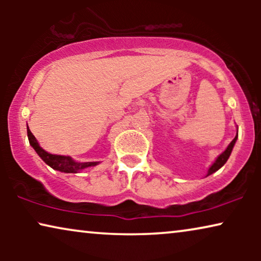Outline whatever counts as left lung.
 I'll return each instance as SVG.
<instances>
[{
    "label": "left lung",
    "instance_id": "1",
    "mask_svg": "<svg viewBox=\"0 0 261 261\" xmlns=\"http://www.w3.org/2000/svg\"><path fill=\"white\" fill-rule=\"evenodd\" d=\"M237 140H238V133H237V135H235V138L233 139V141L230 142L229 145H228V147L224 149V151L221 153V154L217 156L216 158V160L215 162H214L212 165H210V167L208 169V172H206V176L205 177H208V176H210V174H213L214 172H216L217 170H220L221 167H222L224 164L227 163V160H228V158H229V155H230V153H231V151H233V148H234V145H235V142H237Z\"/></svg>",
    "mask_w": 261,
    "mask_h": 261
}]
</instances>
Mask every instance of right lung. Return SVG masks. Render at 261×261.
Returning <instances> with one entry per match:
<instances>
[{"mask_svg":"<svg viewBox=\"0 0 261 261\" xmlns=\"http://www.w3.org/2000/svg\"><path fill=\"white\" fill-rule=\"evenodd\" d=\"M27 135L28 140H30V145L34 148V151L38 153V155L44 160V162L47 164L48 166H51L53 170L60 171V172L64 173H77L80 171L87 169V167L96 166L98 165L99 162H87V163H81L73 160L69 155H59V154H52V153L46 152L44 148L39 145V142L30 128L27 126Z\"/></svg>","mask_w":261,"mask_h":261,"instance_id":"add662e5","label":"right lung"}]
</instances>
